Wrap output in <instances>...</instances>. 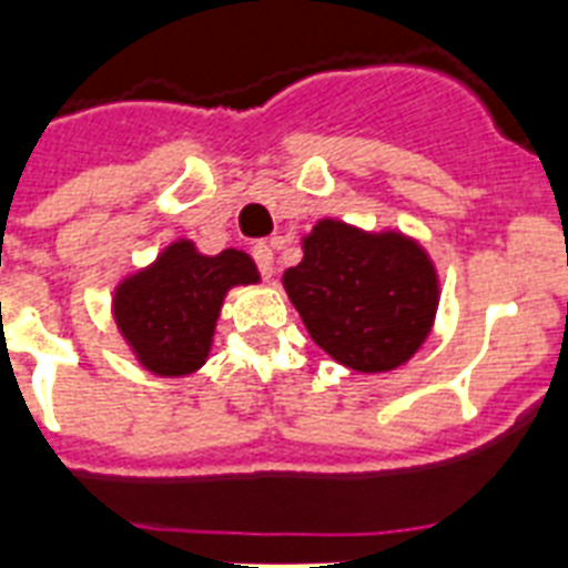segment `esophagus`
<instances>
[{
  "instance_id": "1",
  "label": "esophagus",
  "mask_w": 568,
  "mask_h": 568,
  "mask_svg": "<svg viewBox=\"0 0 568 568\" xmlns=\"http://www.w3.org/2000/svg\"><path fill=\"white\" fill-rule=\"evenodd\" d=\"M250 253H253V262H256L258 274L265 276V280H271V276H274V250H271V244H256Z\"/></svg>"
}]
</instances>
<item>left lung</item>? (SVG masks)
<instances>
[{
	"label": "left lung",
	"instance_id": "left-lung-1",
	"mask_svg": "<svg viewBox=\"0 0 568 568\" xmlns=\"http://www.w3.org/2000/svg\"><path fill=\"white\" fill-rule=\"evenodd\" d=\"M283 285L312 342L354 372L406 363L430 333L439 285L415 241L321 221Z\"/></svg>",
	"mask_w": 568,
	"mask_h": 568
}]
</instances>
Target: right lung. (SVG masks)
Listing matches in <instances>:
<instances>
[{"label":"right lung","instance_id":"add662e5","mask_svg":"<svg viewBox=\"0 0 568 568\" xmlns=\"http://www.w3.org/2000/svg\"><path fill=\"white\" fill-rule=\"evenodd\" d=\"M256 280L253 258L241 250L200 256L191 241H176L120 285L114 318L144 368L182 377L205 363L226 288Z\"/></svg>","mask_w":568,"mask_h":568}]
</instances>
